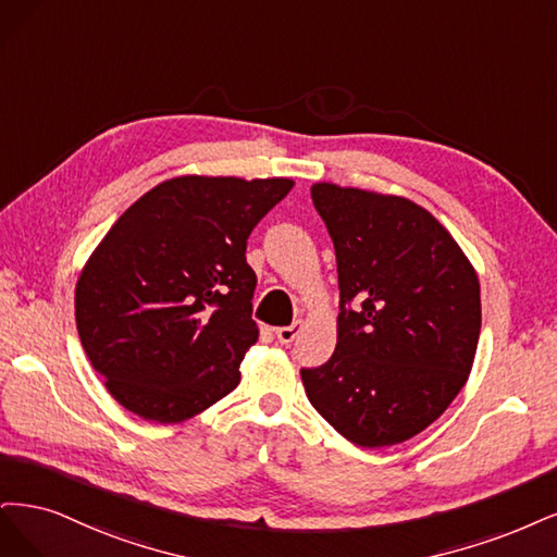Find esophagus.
Returning <instances> with one entry per match:
<instances>
[{
	"instance_id": "34e87169",
	"label": "esophagus",
	"mask_w": 557,
	"mask_h": 557,
	"mask_svg": "<svg viewBox=\"0 0 557 557\" xmlns=\"http://www.w3.org/2000/svg\"><path fill=\"white\" fill-rule=\"evenodd\" d=\"M302 329H305V321H302V319H296L292 326L275 329V335H277V339H280L282 345H292Z\"/></svg>"
}]
</instances>
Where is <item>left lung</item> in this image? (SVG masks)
I'll list each match as a JSON object with an SVG mask.
<instances>
[{
  "mask_svg": "<svg viewBox=\"0 0 557 557\" xmlns=\"http://www.w3.org/2000/svg\"><path fill=\"white\" fill-rule=\"evenodd\" d=\"M310 191L335 245L339 314L331 361L300 370L305 393L358 446L407 442L472 372L476 271L446 226L405 196L335 183Z\"/></svg>",
  "mask_w": 557,
  "mask_h": 557,
  "instance_id": "1",
  "label": "left lung"
}]
</instances>
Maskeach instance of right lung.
<instances>
[{
  "label": "right lung",
  "mask_w": 557,
  "mask_h": 557,
  "mask_svg": "<svg viewBox=\"0 0 557 557\" xmlns=\"http://www.w3.org/2000/svg\"><path fill=\"white\" fill-rule=\"evenodd\" d=\"M292 187L289 177H171L101 238L76 282V326L124 409L183 423L238 386L259 339L247 238Z\"/></svg>",
  "instance_id": "right-lung-1"
}]
</instances>
